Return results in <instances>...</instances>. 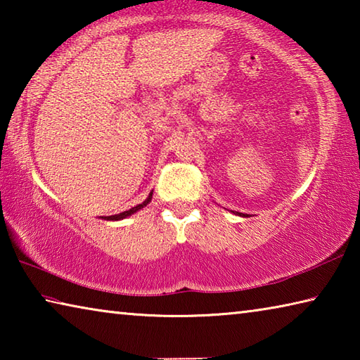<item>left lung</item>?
I'll use <instances>...</instances> for the list:
<instances>
[{
  "instance_id": "1",
  "label": "left lung",
  "mask_w": 360,
  "mask_h": 360,
  "mask_svg": "<svg viewBox=\"0 0 360 360\" xmlns=\"http://www.w3.org/2000/svg\"><path fill=\"white\" fill-rule=\"evenodd\" d=\"M241 216H245V214H241Z\"/></svg>"
}]
</instances>
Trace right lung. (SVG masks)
Wrapping results in <instances>:
<instances>
[{
    "label": "right lung",
    "instance_id": "add662e5",
    "mask_svg": "<svg viewBox=\"0 0 360 360\" xmlns=\"http://www.w3.org/2000/svg\"><path fill=\"white\" fill-rule=\"evenodd\" d=\"M150 198H152V192L149 193V197L144 200V202L141 203V205H136V206H133L131 210H129V211H124V212H120V214H114V216H108V217H105V219H108V221H119V219H124V217H127V216H131L133 212H136L138 210H141V208H144L146 205H148L149 202H150Z\"/></svg>",
    "mask_w": 360,
    "mask_h": 360
}]
</instances>
